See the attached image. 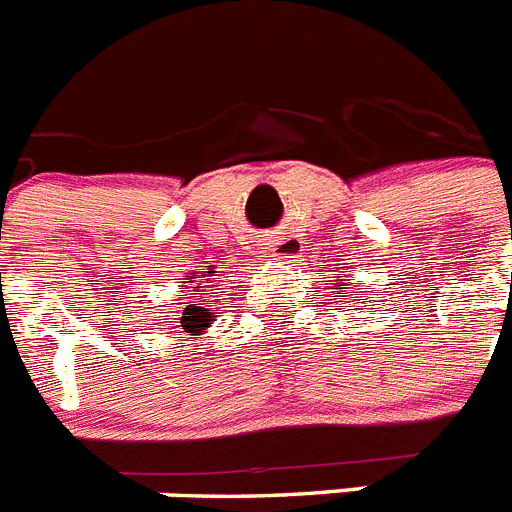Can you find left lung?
Returning <instances> with one entry per match:
<instances>
[{
  "mask_svg": "<svg viewBox=\"0 0 512 512\" xmlns=\"http://www.w3.org/2000/svg\"><path fill=\"white\" fill-rule=\"evenodd\" d=\"M338 295H341V292H338Z\"/></svg>",
  "mask_w": 512,
  "mask_h": 512,
  "instance_id": "left-lung-1",
  "label": "left lung"
}]
</instances>
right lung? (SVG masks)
Wrapping results in <instances>:
<instances>
[{"label": "right lung", "mask_w": 512, "mask_h": 512, "mask_svg": "<svg viewBox=\"0 0 512 512\" xmlns=\"http://www.w3.org/2000/svg\"><path fill=\"white\" fill-rule=\"evenodd\" d=\"M200 292V287L192 289V295H197ZM197 300L202 302V297H197ZM184 310H182V318L179 320V328L184 330V333H189V336H200V333H205L207 325H210V312H207V307H200V305H189V302H182Z\"/></svg>", "instance_id": "1"}]
</instances>
